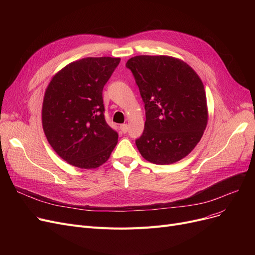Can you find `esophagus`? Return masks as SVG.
Segmentation results:
<instances>
[{
    "label": "esophagus",
    "mask_w": 255,
    "mask_h": 255,
    "mask_svg": "<svg viewBox=\"0 0 255 255\" xmlns=\"http://www.w3.org/2000/svg\"><path fill=\"white\" fill-rule=\"evenodd\" d=\"M120 129H121V131H122V133H126L128 131V125L127 124H122L120 126Z\"/></svg>",
    "instance_id": "1"
}]
</instances>
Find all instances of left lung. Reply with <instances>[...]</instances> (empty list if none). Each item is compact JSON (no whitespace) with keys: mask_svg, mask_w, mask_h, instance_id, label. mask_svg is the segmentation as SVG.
<instances>
[{"mask_svg":"<svg viewBox=\"0 0 255 255\" xmlns=\"http://www.w3.org/2000/svg\"><path fill=\"white\" fill-rule=\"evenodd\" d=\"M144 103L145 123L135 140L146 161L165 165L188 155L208 123L202 79L191 67L168 56H136L126 63Z\"/></svg>","mask_w":255,"mask_h":255,"instance_id":"left-lung-1","label":"left lung"}]
</instances>
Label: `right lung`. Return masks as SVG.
Listing matches in <instances>:
<instances>
[{
    "label": "right lung",
    "mask_w": 255,
    "mask_h": 255,
    "mask_svg": "<svg viewBox=\"0 0 255 255\" xmlns=\"http://www.w3.org/2000/svg\"><path fill=\"white\" fill-rule=\"evenodd\" d=\"M121 59L85 58L65 66L48 84L42 126L51 148L69 164L96 168L109 160L118 133L104 118L102 91Z\"/></svg>",
    "instance_id": "1"
}]
</instances>
